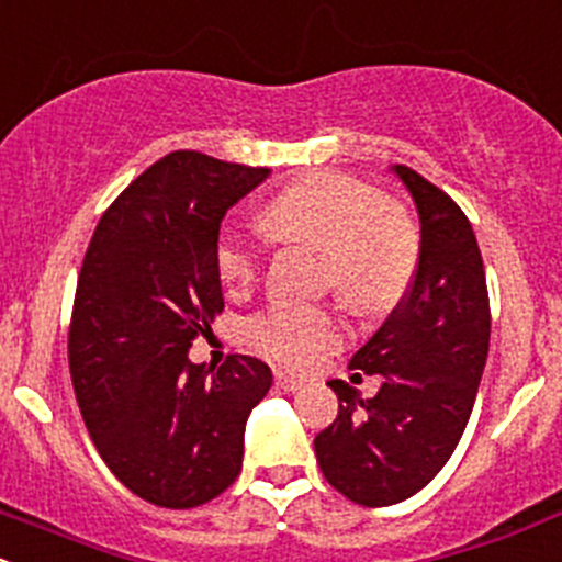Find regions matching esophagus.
<instances>
[{
  "mask_svg": "<svg viewBox=\"0 0 562 562\" xmlns=\"http://www.w3.org/2000/svg\"><path fill=\"white\" fill-rule=\"evenodd\" d=\"M276 386H279V390H283V392H297L300 386H303V381L300 379H294V375H286V373H276Z\"/></svg>",
  "mask_w": 562,
  "mask_h": 562,
  "instance_id": "esophagus-1",
  "label": "esophagus"
}]
</instances>
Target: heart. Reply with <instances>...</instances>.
Masks as SVG:
<instances>
[{
    "instance_id": "heart-1",
    "label": "heart",
    "mask_w": 562,
    "mask_h": 562,
    "mask_svg": "<svg viewBox=\"0 0 562 562\" xmlns=\"http://www.w3.org/2000/svg\"><path fill=\"white\" fill-rule=\"evenodd\" d=\"M262 227L283 246L322 251V286L360 311H384L408 289L419 262V233L408 213L360 178L314 172L289 183L262 207ZM218 281L246 292L262 273V248L224 229L213 248ZM254 351L289 368H314L346 340V324L329 305L273 303L246 322Z\"/></svg>"
}]
</instances>
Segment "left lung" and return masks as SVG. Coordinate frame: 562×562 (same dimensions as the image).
I'll list each match as a JSON object with an SVG mask.
<instances>
[{
  "mask_svg": "<svg viewBox=\"0 0 562 562\" xmlns=\"http://www.w3.org/2000/svg\"><path fill=\"white\" fill-rule=\"evenodd\" d=\"M422 224L419 262L406 297L349 368L381 375L373 397L329 381L338 416L316 436L324 479L360 506L419 493L460 443L490 349L482 251L460 205L406 165H395Z\"/></svg>",
  "mask_w": 562,
  "mask_h": 562,
  "instance_id": "8db88e82",
  "label": "left lung"
}]
</instances>
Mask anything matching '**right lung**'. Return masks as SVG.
Returning <instances> with one entry per match:
<instances>
[{"label":"right lung","instance_id":"obj_1","mask_svg":"<svg viewBox=\"0 0 562 562\" xmlns=\"http://www.w3.org/2000/svg\"><path fill=\"white\" fill-rule=\"evenodd\" d=\"M268 172L167 154L115 196L86 248L67 338L75 397L113 476L154 506H202L238 479L246 419L273 384L257 357L189 360L224 308V213Z\"/></svg>","mask_w":562,"mask_h":562}]
</instances>
